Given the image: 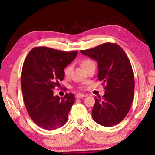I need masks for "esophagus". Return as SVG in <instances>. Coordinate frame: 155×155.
Segmentation results:
<instances>
[{"label":"esophagus","instance_id":"esophagus-1","mask_svg":"<svg viewBox=\"0 0 155 155\" xmlns=\"http://www.w3.org/2000/svg\"><path fill=\"white\" fill-rule=\"evenodd\" d=\"M86 96V95L83 94H77L76 95V98H83V97Z\"/></svg>","mask_w":155,"mask_h":155}]
</instances>
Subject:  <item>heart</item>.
<instances>
[{"label": "heart", "mask_w": 155, "mask_h": 155, "mask_svg": "<svg viewBox=\"0 0 155 155\" xmlns=\"http://www.w3.org/2000/svg\"><path fill=\"white\" fill-rule=\"evenodd\" d=\"M94 64V62H93L91 60H90V59H84V60H83L81 62V67L86 71V69H87L91 64ZM71 71H72V65L71 64L68 65L64 68V74L65 76L68 77V76H69L70 74H71Z\"/></svg>", "instance_id": "obj_1"}]
</instances>
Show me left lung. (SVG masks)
<instances>
[{
    "instance_id": "1",
    "label": "left lung",
    "mask_w": 155,
    "mask_h": 155,
    "mask_svg": "<svg viewBox=\"0 0 155 155\" xmlns=\"http://www.w3.org/2000/svg\"><path fill=\"white\" fill-rule=\"evenodd\" d=\"M80 51L97 61L98 79L104 86V96L95 97L93 119L106 127L118 124L129 112L135 91L133 71L128 57L122 47L111 42Z\"/></svg>"
}]
</instances>
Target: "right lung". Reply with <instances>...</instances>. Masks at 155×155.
Returning <instances> with one entry per match:
<instances>
[{
  "label": "right lung",
  "mask_w": 155,
  "mask_h": 155,
  "mask_svg": "<svg viewBox=\"0 0 155 155\" xmlns=\"http://www.w3.org/2000/svg\"><path fill=\"white\" fill-rule=\"evenodd\" d=\"M78 51H64L46 47L33 48L22 69L21 87L27 111L33 122L43 129L53 130L63 126L75 98L71 93L63 98L53 90L64 78V69Z\"/></svg>",
  "instance_id": "obj_1"
}]
</instances>
